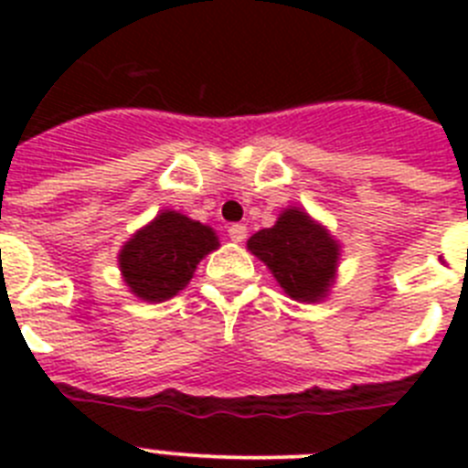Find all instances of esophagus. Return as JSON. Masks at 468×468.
<instances>
[{
    "mask_svg": "<svg viewBox=\"0 0 468 468\" xmlns=\"http://www.w3.org/2000/svg\"><path fill=\"white\" fill-rule=\"evenodd\" d=\"M229 239L231 241H237V243H241L243 239L248 237V229H246V225H229Z\"/></svg>",
    "mask_w": 468,
    "mask_h": 468,
    "instance_id": "34e87169",
    "label": "esophagus"
}]
</instances>
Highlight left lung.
Instances as JSON below:
<instances>
[{
	"label": "left lung",
	"instance_id": "obj_1",
	"mask_svg": "<svg viewBox=\"0 0 468 468\" xmlns=\"http://www.w3.org/2000/svg\"><path fill=\"white\" fill-rule=\"evenodd\" d=\"M248 250L262 260L285 295L297 302H321L337 271L340 243L302 208H285L274 227L248 239Z\"/></svg>",
	"mask_w": 468,
	"mask_h": 468
}]
</instances>
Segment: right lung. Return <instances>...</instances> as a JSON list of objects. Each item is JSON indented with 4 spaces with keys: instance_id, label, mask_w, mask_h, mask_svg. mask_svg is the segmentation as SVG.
Segmentation results:
<instances>
[{
    "instance_id": "right-lung-1",
    "label": "right lung",
    "mask_w": 468,
    "mask_h": 468,
    "mask_svg": "<svg viewBox=\"0 0 468 468\" xmlns=\"http://www.w3.org/2000/svg\"><path fill=\"white\" fill-rule=\"evenodd\" d=\"M220 246L208 225L177 210H164L123 243L119 267L133 295L164 302L183 291L197 264Z\"/></svg>"
}]
</instances>
